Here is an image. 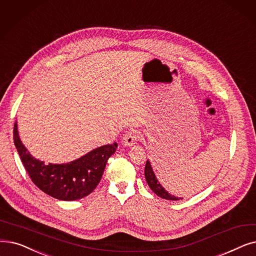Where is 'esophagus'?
<instances>
[{"label": "esophagus", "mask_w": 256, "mask_h": 256, "mask_svg": "<svg viewBox=\"0 0 256 256\" xmlns=\"http://www.w3.org/2000/svg\"><path fill=\"white\" fill-rule=\"evenodd\" d=\"M137 140H138V135L136 134V132L134 130H130L124 135V138H122V144L126 146H132V144H135L137 142Z\"/></svg>", "instance_id": "obj_1"}]
</instances>
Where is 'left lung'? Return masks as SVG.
<instances>
[{
  "mask_svg": "<svg viewBox=\"0 0 256 256\" xmlns=\"http://www.w3.org/2000/svg\"><path fill=\"white\" fill-rule=\"evenodd\" d=\"M144 176H146V182H148V186L150 187V190L158 196L165 198V200H170V201H178V200H182V198L174 196L170 194L168 192L165 190V188L160 184V182L157 180V178H156V176L152 172V165L148 160L146 161V168H144Z\"/></svg>",
  "mask_w": 256,
  "mask_h": 256,
  "instance_id": "8db88e82",
  "label": "left lung"
}]
</instances>
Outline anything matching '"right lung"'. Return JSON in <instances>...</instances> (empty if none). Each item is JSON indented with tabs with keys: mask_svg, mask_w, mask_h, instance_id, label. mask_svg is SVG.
I'll use <instances>...</instances> for the list:
<instances>
[{
	"mask_svg": "<svg viewBox=\"0 0 256 256\" xmlns=\"http://www.w3.org/2000/svg\"><path fill=\"white\" fill-rule=\"evenodd\" d=\"M14 141L32 182L42 192L62 201H75L90 194L100 182L106 162L118 146L116 142L106 144L66 164H46L32 157L22 143L16 122Z\"/></svg>",
	"mask_w": 256,
	"mask_h": 256,
	"instance_id": "add662e5",
	"label": "right lung"
}]
</instances>
